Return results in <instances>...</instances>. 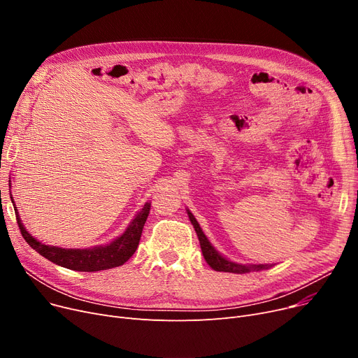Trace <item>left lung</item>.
<instances>
[{
	"mask_svg": "<svg viewBox=\"0 0 358 358\" xmlns=\"http://www.w3.org/2000/svg\"><path fill=\"white\" fill-rule=\"evenodd\" d=\"M189 217L193 223V227L196 229V234L199 236L200 241V248L203 252L204 259L208 261V264L216 270V271H224V273H236V274H242V273H250V271H258V270H266L270 268L271 266L268 264H261V266H242V264H236V262H232L227 258H223L213 247L212 243L206 238V235L203 234L200 224L197 223L196 217L193 216V213L189 212Z\"/></svg>",
	"mask_w": 358,
	"mask_h": 358,
	"instance_id": "obj_1",
	"label": "left lung"
}]
</instances>
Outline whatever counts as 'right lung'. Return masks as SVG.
I'll return each mask as SVG.
<instances>
[{"label": "right lung", "mask_w": 358, "mask_h": 358, "mask_svg": "<svg viewBox=\"0 0 358 358\" xmlns=\"http://www.w3.org/2000/svg\"><path fill=\"white\" fill-rule=\"evenodd\" d=\"M149 209L150 203H146L143 206V209L136 215L134 220H131L129 228L120 238L115 239L111 243H108V245L90 250H64L58 247L45 245V243L36 241L24 229L22 220L18 219V215L17 223L18 229H20L24 241L29 245L46 259L55 262V264L75 271H100L123 266L124 262L135 254L139 245L143 224L149 215Z\"/></svg>", "instance_id": "right-lung-1"}]
</instances>
